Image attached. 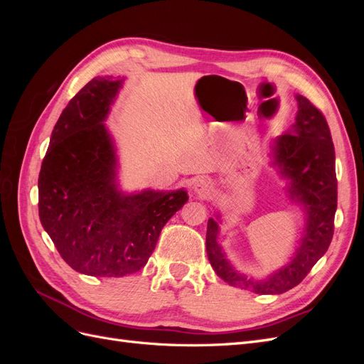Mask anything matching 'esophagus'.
Returning <instances> with one entry per match:
<instances>
[{"mask_svg":"<svg viewBox=\"0 0 364 364\" xmlns=\"http://www.w3.org/2000/svg\"><path fill=\"white\" fill-rule=\"evenodd\" d=\"M211 182H209L206 178H197V179H194V182H193V190H194V193H197L199 196H202V197H205V196H208L209 194V191H211Z\"/></svg>","mask_w":364,"mask_h":364,"instance_id":"obj_1","label":"esophagus"}]
</instances>
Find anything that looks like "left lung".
I'll return each mask as SVG.
<instances>
[{
  "mask_svg": "<svg viewBox=\"0 0 364 364\" xmlns=\"http://www.w3.org/2000/svg\"><path fill=\"white\" fill-rule=\"evenodd\" d=\"M296 123L287 134L274 139L272 147V165L289 181V197L299 203L306 214L299 247L290 262L266 279L247 278L234 269L218 245L217 220H208L206 252L214 272L232 287L258 294H281L302 282L314 264L325 255L334 234L337 178L331 132L323 114L308 98L296 95Z\"/></svg>",
  "mask_w": 364,
  "mask_h": 364,
  "instance_id": "left-lung-1",
  "label": "left lung"
}]
</instances>
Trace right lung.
<instances>
[{
	"instance_id": "add662e5",
	"label": "right lung",
	"mask_w": 364,
	"mask_h": 364,
	"mask_svg": "<svg viewBox=\"0 0 364 364\" xmlns=\"http://www.w3.org/2000/svg\"><path fill=\"white\" fill-rule=\"evenodd\" d=\"M123 80L95 77L63 109L39 173V218L63 261L90 277L118 278L146 266L185 190H118L105 126Z\"/></svg>"
}]
</instances>
